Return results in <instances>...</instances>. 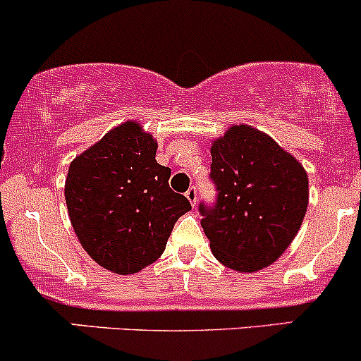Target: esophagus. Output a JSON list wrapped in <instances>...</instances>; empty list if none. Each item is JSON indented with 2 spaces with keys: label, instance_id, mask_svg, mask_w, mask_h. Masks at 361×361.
<instances>
[{
  "label": "esophagus",
  "instance_id": "esophagus-1",
  "mask_svg": "<svg viewBox=\"0 0 361 361\" xmlns=\"http://www.w3.org/2000/svg\"><path fill=\"white\" fill-rule=\"evenodd\" d=\"M185 197H187V199L190 200V204H192L193 207H195V204H197V188L195 187H190L187 190V193H185Z\"/></svg>",
  "mask_w": 361,
  "mask_h": 361
}]
</instances>
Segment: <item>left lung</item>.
<instances>
[{
    "mask_svg": "<svg viewBox=\"0 0 361 361\" xmlns=\"http://www.w3.org/2000/svg\"><path fill=\"white\" fill-rule=\"evenodd\" d=\"M214 205H199L211 250L233 271L255 272L276 262L295 240L308 205V176L265 133L235 125L211 147Z\"/></svg>",
    "mask_w": 361,
    "mask_h": 361,
    "instance_id": "8db88e82",
    "label": "left lung"
}]
</instances>
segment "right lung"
Segmentation results:
<instances>
[{
    "mask_svg": "<svg viewBox=\"0 0 361 361\" xmlns=\"http://www.w3.org/2000/svg\"><path fill=\"white\" fill-rule=\"evenodd\" d=\"M156 150L140 123L125 121L68 168L71 226L84 250L114 274H135L156 262L174 223L192 209L169 188L171 169L156 161Z\"/></svg>",
    "mask_w": 361,
    "mask_h": 361,
    "instance_id": "add662e5",
    "label": "right lung"
}]
</instances>
